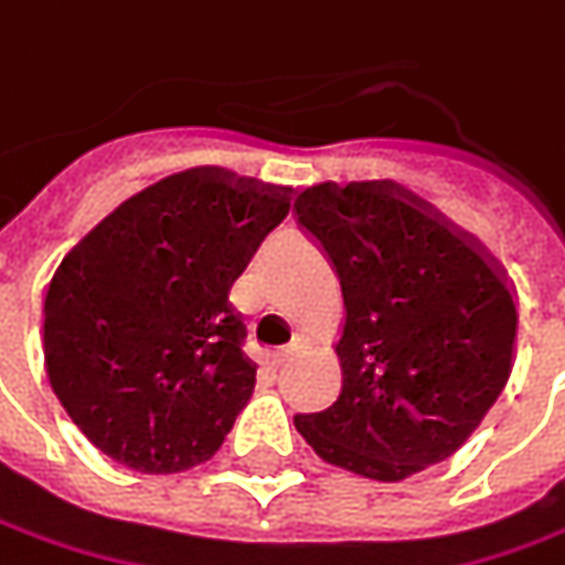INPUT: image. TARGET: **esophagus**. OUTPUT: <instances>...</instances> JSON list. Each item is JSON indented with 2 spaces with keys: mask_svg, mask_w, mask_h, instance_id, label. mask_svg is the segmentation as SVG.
<instances>
[{
  "mask_svg": "<svg viewBox=\"0 0 565 565\" xmlns=\"http://www.w3.org/2000/svg\"><path fill=\"white\" fill-rule=\"evenodd\" d=\"M298 352H301V339H292V342H289L286 349H279V352L273 355V361H276V364H286V361L295 359Z\"/></svg>",
  "mask_w": 565,
  "mask_h": 565,
  "instance_id": "34e87169",
  "label": "esophagus"
}]
</instances>
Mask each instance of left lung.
Masks as SVG:
<instances>
[{
    "mask_svg": "<svg viewBox=\"0 0 565 565\" xmlns=\"http://www.w3.org/2000/svg\"><path fill=\"white\" fill-rule=\"evenodd\" d=\"M295 216L345 301L342 393L295 415L298 434L323 462L374 481L449 459L510 380L519 315L503 270L390 179L305 188Z\"/></svg>",
    "mask_w": 565,
    "mask_h": 565,
    "instance_id": "obj_1",
    "label": "left lung"
}]
</instances>
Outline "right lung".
<instances>
[{"instance_id":"obj_1","label":"right lung","mask_w":565,"mask_h":565,"mask_svg":"<svg viewBox=\"0 0 565 565\" xmlns=\"http://www.w3.org/2000/svg\"><path fill=\"white\" fill-rule=\"evenodd\" d=\"M286 191L194 166L121 201L62 257L43 301L46 374L119 466H201L248 405L257 364L228 289L289 213Z\"/></svg>"}]
</instances>
